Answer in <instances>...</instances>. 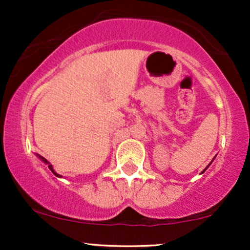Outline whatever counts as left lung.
Masks as SVG:
<instances>
[{
  "label": "left lung",
  "mask_w": 250,
  "mask_h": 250,
  "mask_svg": "<svg viewBox=\"0 0 250 250\" xmlns=\"http://www.w3.org/2000/svg\"><path fill=\"white\" fill-rule=\"evenodd\" d=\"M208 167H209V166H208ZM208 167H207V168H208ZM207 168H206V169H207ZM206 169H205V170H206ZM205 170H203V171H205ZM203 171H202V173H203Z\"/></svg>",
  "instance_id": "left-lung-1"
}]
</instances>
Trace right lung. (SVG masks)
Instances as JSON below:
<instances>
[{
	"instance_id": "obj_1",
	"label": "right lung",
	"mask_w": 250,
	"mask_h": 250,
	"mask_svg": "<svg viewBox=\"0 0 250 250\" xmlns=\"http://www.w3.org/2000/svg\"><path fill=\"white\" fill-rule=\"evenodd\" d=\"M37 156H39V157H40V159H41V160H42V161L45 163V165H48V168H49V169H50V170H51V171H53V173L56 175V176H60V175H59V174H56V173H55V171H54V169H53V166H51V165H50V163H49V162H48V161H47V160H45V159H44V157H43V156H41V155H37Z\"/></svg>"
}]
</instances>
